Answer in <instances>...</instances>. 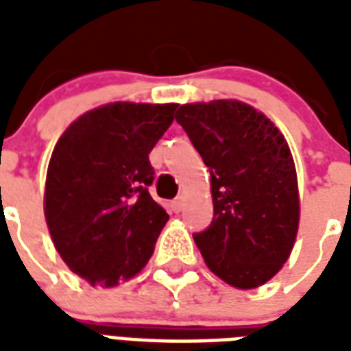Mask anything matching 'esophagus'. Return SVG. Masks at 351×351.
Here are the masks:
<instances>
[{"label":"esophagus","instance_id":"34e87169","mask_svg":"<svg viewBox=\"0 0 351 351\" xmlns=\"http://www.w3.org/2000/svg\"><path fill=\"white\" fill-rule=\"evenodd\" d=\"M171 206H173V210H175V213H180V210H182V206H184V199L182 197L175 199V201L171 203Z\"/></svg>","mask_w":351,"mask_h":351}]
</instances>
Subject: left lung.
Here are the masks:
<instances>
[{
	"label": "left lung",
	"mask_w": 351,
	"mask_h": 351,
	"mask_svg": "<svg viewBox=\"0 0 351 351\" xmlns=\"http://www.w3.org/2000/svg\"><path fill=\"white\" fill-rule=\"evenodd\" d=\"M176 122L210 169L213 223L193 235L206 267L237 289L263 286L289 259L299 231L287 141L261 110L239 99L186 103Z\"/></svg>",
	"instance_id": "1"
}]
</instances>
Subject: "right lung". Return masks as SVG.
<instances>
[{
  "mask_svg": "<svg viewBox=\"0 0 351 351\" xmlns=\"http://www.w3.org/2000/svg\"><path fill=\"white\" fill-rule=\"evenodd\" d=\"M178 103L114 101L62 133L45 182V220L60 258L90 286L116 287L152 258L169 214L148 160Z\"/></svg>",
  "mask_w": 351,
  "mask_h": 351,
  "instance_id": "1",
  "label": "right lung"
}]
</instances>
